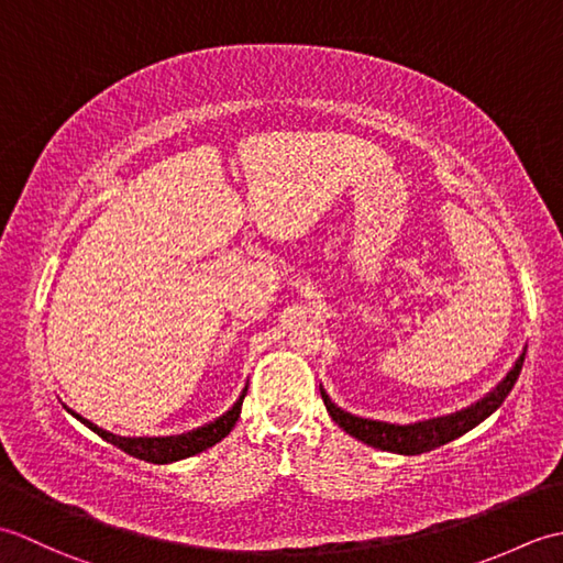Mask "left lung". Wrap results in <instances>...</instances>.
Returning a JSON list of instances; mask_svg holds the SVG:
<instances>
[{
    "label": "left lung",
    "mask_w": 563,
    "mask_h": 563,
    "mask_svg": "<svg viewBox=\"0 0 563 563\" xmlns=\"http://www.w3.org/2000/svg\"><path fill=\"white\" fill-rule=\"evenodd\" d=\"M522 361H525V353L518 357L516 365H512L506 379L500 382V385L492 394H486L482 401L466 406L464 411H457L452 416L433 418V421H423V423H413V426H394V423L357 418L349 411L339 409V406L327 397L324 389H321V399H324L327 411L333 421H336L349 435L367 442L369 448H379V450L399 452V454H421V452H430L440 445H445V442H450L454 438L464 435L466 430H472L474 426H479L484 418L492 416L498 406L506 401L512 385H516V379L522 369Z\"/></svg>",
    "instance_id": "1"
}]
</instances>
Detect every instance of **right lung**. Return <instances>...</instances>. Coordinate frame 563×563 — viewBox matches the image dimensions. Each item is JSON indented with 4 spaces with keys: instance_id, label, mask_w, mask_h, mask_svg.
I'll list each match as a JSON object with an SVG mask.
<instances>
[{
    "instance_id": "right-lung-1",
    "label": "right lung",
    "mask_w": 563,
    "mask_h": 563,
    "mask_svg": "<svg viewBox=\"0 0 563 563\" xmlns=\"http://www.w3.org/2000/svg\"><path fill=\"white\" fill-rule=\"evenodd\" d=\"M244 397H246V387L232 409L224 416H220L218 421L190 430V433H184V435H174V438H121V435L109 433V430H101L99 426H93L89 421H84V418L77 413H71V416H77L81 423H87L93 430V433L101 435L106 442H111V445L121 448L123 452L133 454V457L152 462V464H166V462L186 460V457H190V454L208 450L214 445V442H220L224 435H230V430L234 428L239 413H242Z\"/></svg>"
}]
</instances>
